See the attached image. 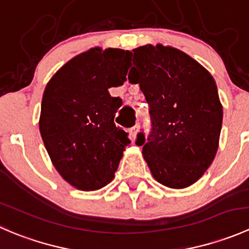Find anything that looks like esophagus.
<instances>
[{"label":"esophagus","instance_id":"esophagus-1","mask_svg":"<svg viewBox=\"0 0 249 249\" xmlns=\"http://www.w3.org/2000/svg\"><path fill=\"white\" fill-rule=\"evenodd\" d=\"M139 130H140V124H136V125H134V126H132L131 129H130V134H131V136H132V140H135V139H136L137 134H139Z\"/></svg>","mask_w":249,"mask_h":249}]
</instances>
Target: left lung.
<instances>
[{
  "label": "left lung",
  "mask_w": 249,
  "mask_h": 249,
  "mask_svg": "<svg viewBox=\"0 0 249 249\" xmlns=\"http://www.w3.org/2000/svg\"><path fill=\"white\" fill-rule=\"evenodd\" d=\"M129 82L140 84L152 129L137 145L153 177L175 189L196 182L218 149L223 107L210 72L180 50L161 44L132 50Z\"/></svg>",
  "instance_id": "left-lung-1"
}]
</instances>
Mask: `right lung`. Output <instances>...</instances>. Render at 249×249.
Segmentation results:
<instances>
[{"label": "right lung", "instance_id": "1", "mask_svg": "<svg viewBox=\"0 0 249 249\" xmlns=\"http://www.w3.org/2000/svg\"><path fill=\"white\" fill-rule=\"evenodd\" d=\"M130 55L113 48L90 49L64 65L44 90L42 140L57 172L79 190L109 183L131 143L114 124L122 99L108 92L126 80Z\"/></svg>", "mask_w": 249, "mask_h": 249}]
</instances>
